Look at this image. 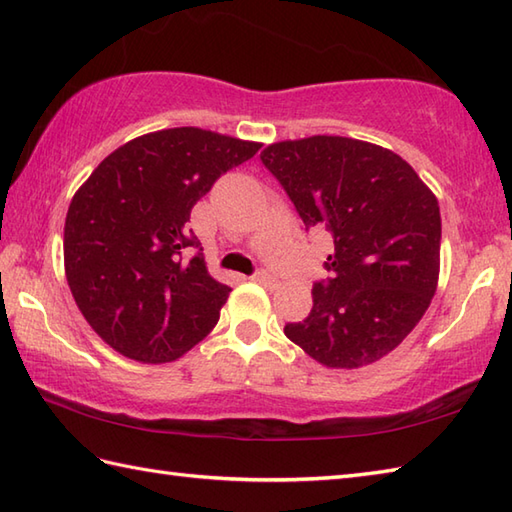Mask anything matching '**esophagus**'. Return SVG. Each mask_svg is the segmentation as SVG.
Listing matches in <instances>:
<instances>
[{"label": "esophagus", "mask_w": 512, "mask_h": 512, "mask_svg": "<svg viewBox=\"0 0 512 512\" xmlns=\"http://www.w3.org/2000/svg\"><path fill=\"white\" fill-rule=\"evenodd\" d=\"M253 279L259 281V284H264V286H275L277 284V277L273 273H268L266 268H259L257 273L253 275Z\"/></svg>", "instance_id": "obj_1"}]
</instances>
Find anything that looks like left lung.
Segmentation results:
<instances>
[{
    "mask_svg": "<svg viewBox=\"0 0 512 512\" xmlns=\"http://www.w3.org/2000/svg\"><path fill=\"white\" fill-rule=\"evenodd\" d=\"M310 228L332 235L328 279L284 334L314 361L354 369L389 354L427 312L440 273V206L409 162L363 140L310 136L262 151Z\"/></svg>",
    "mask_w": 512,
    "mask_h": 512,
    "instance_id": "left-lung-1",
    "label": "left lung"
}]
</instances>
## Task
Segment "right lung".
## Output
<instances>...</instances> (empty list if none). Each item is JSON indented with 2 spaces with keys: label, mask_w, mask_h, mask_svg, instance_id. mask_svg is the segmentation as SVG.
Instances as JSON below:
<instances>
[{
  "label": "right lung",
  "mask_w": 512,
  "mask_h": 512,
  "mask_svg": "<svg viewBox=\"0 0 512 512\" xmlns=\"http://www.w3.org/2000/svg\"><path fill=\"white\" fill-rule=\"evenodd\" d=\"M259 147L198 127L162 129L118 147L74 193L65 277L85 321L116 352L169 363L215 328L231 288L206 270L191 209Z\"/></svg>",
  "instance_id": "add662e5"
}]
</instances>
